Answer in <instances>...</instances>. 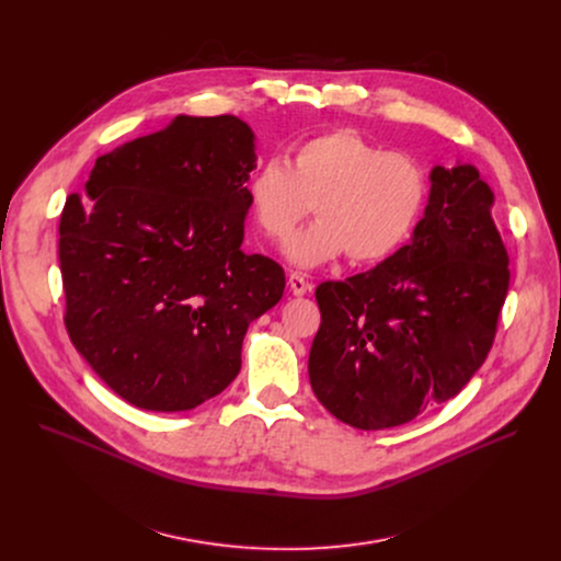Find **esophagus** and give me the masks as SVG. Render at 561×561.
<instances>
[{
	"label": "esophagus",
	"instance_id": "esophagus-1",
	"mask_svg": "<svg viewBox=\"0 0 561 561\" xmlns=\"http://www.w3.org/2000/svg\"><path fill=\"white\" fill-rule=\"evenodd\" d=\"M288 286H290L293 295H304V293L310 288L308 279H306L301 273H290V275H288Z\"/></svg>",
	"mask_w": 561,
	"mask_h": 561
}]
</instances>
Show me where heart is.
Listing matches in <instances>:
<instances>
[{"mask_svg": "<svg viewBox=\"0 0 561 561\" xmlns=\"http://www.w3.org/2000/svg\"><path fill=\"white\" fill-rule=\"evenodd\" d=\"M428 195V175L413 154L383 150L353 128L299 141L288 169L268 159L247 182L253 224L273 242H286L312 204L317 219L286 251L301 268L344 253L355 264L394 255L422 221Z\"/></svg>", "mask_w": 561, "mask_h": 561, "instance_id": "obj_1", "label": "heart"}]
</instances>
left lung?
<instances>
[{
  "instance_id": "obj_1",
  "label": "left lung",
  "mask_w": 561,
  "mask_h": 561,
  "mask_svg": "<svg viewBox=\"0 0 561 561\" xmlns=\"http://www.w3.org/2000/svg\"><path fill=\"white\" fill-rule=\"evenodd\" d=\"M413 242L346 282H322L312 392L340 422L381 431L455 397L489 357L511 271L493 191L470 164L431 173Z\"/></svg>"
}]
</instances>
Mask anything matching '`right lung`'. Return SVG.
I'll return each mask as SVG.
<instances>
[{
	"label": "right lung",
	"mask_w": 561,
	"mask_h": 561,
	"mask_svg": "<svg viewBox=\"0 0 561 561\" xmlns=\"http://www.w3.org/2000/svg\"><path fill=\"white\" fill-rule=\"evenodd\" d=\"M253 130L234 115H180L98 157L59 219L64 324L128 404L178 413L242 368L249 324L273 308L284 268L247 255Z\"/></svg>",
	"instance_id": "1"
}]
</instances>
